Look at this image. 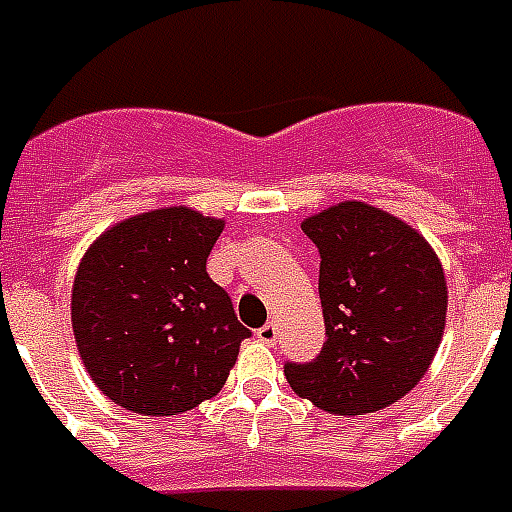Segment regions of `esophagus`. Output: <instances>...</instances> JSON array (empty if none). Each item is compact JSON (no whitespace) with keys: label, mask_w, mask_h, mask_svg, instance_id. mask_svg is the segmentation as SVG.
Masks as SVG:
<instances>
[{"label":"esophagus","mask_w":512,"mask_h":512,"mask_svg":"<svg viewBox=\"0 0 512 512\" xmlns=\"http://www.w3.org/2000/svg\"><path fill=\"white\" fill-rule=\"evenodd\" d=\"M257 339H260L263 344L279 342V328H276V323H268L263 325V328H257Z\"/></svg>","instance_id":"esophagus-1"}]
</instances>
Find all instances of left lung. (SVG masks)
Masks as SVG:
<instances>
[{
	"mask_svg": "<svg viewBox=\"0 0 512 512\" xmlns=\"http://www.w3.org/2000/svg\"><path fill=\"white\" fill-rule=\"evenodd\" d=\"M320 252L325 344L285 377L333 415H366L429 372L448 312V285L429 241L388 211L344 200L301 225Z\"/></svg>",
	"mask_w": 512,
	"mask_h": 512,
	"instance_id": "1",
	"label": "left lung"
}]
</instances>
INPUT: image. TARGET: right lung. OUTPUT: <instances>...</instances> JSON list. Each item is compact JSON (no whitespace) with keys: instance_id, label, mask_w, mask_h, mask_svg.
Masks as SVG:
<instances>
[{"instance_id":"1","label":"right lung","mask_w":512,"mask_h":512,"mask_svg":"<svg viewBox=\"0 0 512 512\" xmlns=\"http://www.w3.org/2000/svg\"><path fill=\"white\" fill-rule=\"evenodd\" d=\"M225 222L184 206L105 230L73 282V333L94 385L138 415H179L222 391L249 328L206 260Z\"/></svg>"}]
</instances>
